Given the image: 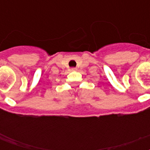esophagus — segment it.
I'll return each instance as SVG.
<instances>
[{"label": "esophagus", "instance_id": "34e87169", "mask_svg": "<svg viewBox=\"0 0 150 150\" xmlns=\"http://www.w3.org/2000/svg\"><path fill=\"white\" fill-rule=\"evenodd\" d=\"M71 71H76V68H71Z\"/></svg>", "mask_w": 150, "mask_h": 150}]
</instances>
